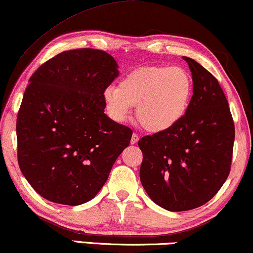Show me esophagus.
Wrapping results in <instances>:
<instances>
[{
    "label": "esophagus",
    "instance_id": "obj_1",
    "mask_svg": "<svg viewBox=\"0 0 253 253\" xmlns=\"http://www.w3.org/2000/svg\"><path fill=\"white\" fill-rule=\"evenodd\" d=\"M138 139H139V136L137 135V133H132V136H131V144H136L137 142H138Z\"/></svg>",
    "mask_w": 253,
    "mask_h": 253
}]
</instances>
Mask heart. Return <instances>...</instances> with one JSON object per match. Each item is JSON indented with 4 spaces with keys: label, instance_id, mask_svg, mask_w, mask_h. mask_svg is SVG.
Returning a JSON list of instances; mask_svg holds the SVG:
<instances>
[{
    "label": "heart",
    "instance_id": "1",
    "mask_svg": "<svg viewBox=\"0 0 253 253\" xmlns=\"http://www.w3.org/2000/svg\"><path fill=\"white\" fill-rule=\"evenodd\" d=\"M192 92L191 77L182 68L152 65L129 73L118 86H108L103 101L117 123L129 120L137 105V118L148 131L165 132L186 116Z\"/></svg>",
    "mask_w": 253,
    "mask_h": 253
}]
</instances>
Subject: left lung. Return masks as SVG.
Segmentation results:
<instances>
[{
	"instance_id": "8db88e82",
	"label": "left lung",
	"mask_w": 253,
	"mask_h": 253,
	"mask_svg": "<svg viewBox=\"0 0 253 253\" xmlns=\"http://www.w3.org/2000/svg\"><path fill=\"white\" fill-rule=\"evenodd\" d=\"M193 95L184 120L169 131L144 136L139 169L152 202L168 211H188L208 203L230 173L235 124L216 77L190 57Z\"/></svg>"
}]
</instances>
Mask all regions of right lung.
<instances>
[{"label":"right lung","mask_w":253,"mask_h":253,"mask_svg":"<svg viewBox=\"0 0 253 253\" xmlns=\"http://www.w3.org/2000/svg\"><path fill=\"white\" fill-rule=\"evenodd\" d=\"M118 74L111 55L84 48L56 55L30 77L17 115V161L43 198L89 202L129 146L131 129L104 114L103 92Z\"/></svg>","instance_id":"1"}]
</instances>
